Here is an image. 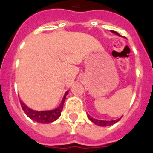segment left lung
Instances as JSON below:
<instances>
[{
	"label": "left lung",
	"instance_id": "obj_1",
	"mask_svg": "<svg viewBox=\"0 0 153 153\" xmlns=\"http://www.w3.org/2000/svg\"><path fill=\"white\" fill-rule=\"evenodd\" d=\"M112 33H114V34L117 35V36H121L120 34H118L117 32H115V31H111ZM87 117L89 118L90 121H91L93 123H94L95 125L98 126H112V125H114V124L117 123V121H120V119L121 118H118V119H116V120H112V121H104V120H99V119H95L92 117L91 116H90L88 114H87Z\"/></svg>",
	"mask_w": 153,
	"mask_h": 153
}]
</instances>
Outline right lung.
<instances>
[{
    "mask_svg": "<svg viewBox=\"0 0 153 153\" xmlns=\"http://www.w3.org/2000/svg\"><path fill=\"white\" fill-rule=\"evenodd\" d=\"M67 94H68V91L65 93L59 106L57 107L55 109H51V110H43V111L33 110V109L28 108L22 101H20V104H21L24 112L30 119L41 124L51 123L53 121H55V120H57L61 115V112L62 110V107H63V104H64L66 96L67 95Z\"/></svg>",
    "mask_w": 153,
    "mask_h": 153,
    "instance_id": "obj_1",
    "label": "right lung"
}]
</instances>
